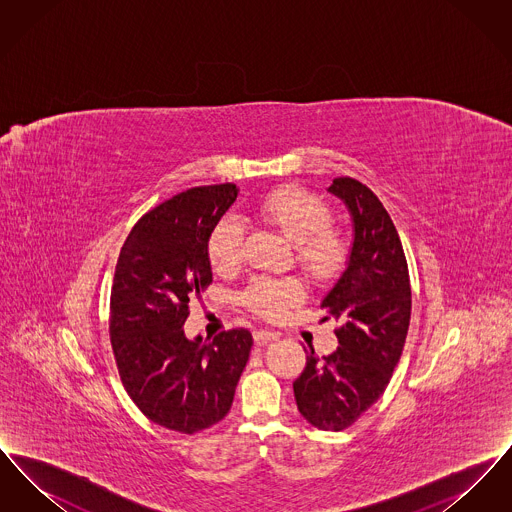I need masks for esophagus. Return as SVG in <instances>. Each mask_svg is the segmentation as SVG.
Returning <instances> with one entry per match:
<instances>
[{
  "label": "esophagus",
  "mask_w": 512,
  "mask_h": 512,
  "mask_svg": "<svg viewBox=\"0 0 512 512\" xmlns=\"http://www.w3.org/2000/svg\"><path fill=\"white\" fill-rule=\"evenodd\" d=\"M253 338L259 345H267L270 341L276 340L278 334L272 332V330H267V328H257V330H253Z\"/></svg>",
  "instance_id": "esophagus-1"
}]
</instances>
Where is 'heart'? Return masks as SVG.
Listing matches in <instances>:
<instances>
[{"label": "heart", "instance_id": "heart-1", "mask_svg": "<svg viewBox=\"0 0 512 512\" xmlns=\"http://www.w3.org/2000/svg\"><path fill=\"white\" fill-rule=\"evenodd\" d=\"M257 215L278 230L295 249L299 268L313 280H330L347 259V245L340 232L328 226L332 213L328 205L311 192L297 186L278 188L265 195ZM244 247V228L234 217L220 219L207 238V259L217 274H228L240 267ZM303 297L295 280L257 278L245 288L242 301L259 317L278 318Z\"/></svg>", "mask_w": 512, "mask_h": 512}]
</instances>
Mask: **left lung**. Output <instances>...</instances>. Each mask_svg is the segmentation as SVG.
<instances>
[{"label": "left lung", "instance_id": "1", "mask_svg": "<svg viewBox=\"0 0 512 512\" xmlns=\"http://www.w3.org/2000/svg\"><path fill=\"white\" fill-rule=\"evenodd\" d=\"M328 192L347 205L353 247L347 268L322 299L324 318L341 322L340 347L307 365L293 382L299 413L320 430L340 432L366 413L390 384L411 322V280L405 251L388 211L355 178H334Z\"/></svg>", "mask_w": 512, "mask_h": 512}]
</instances>
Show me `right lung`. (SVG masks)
I'll use <instances>...</instances> for the list:
<instances>
[{"instance_id":"add662e5","label":"right lung","mask_w":512,"mask_h":512,"mask_svg":"<svg viewBox=\"0 0 512 512\" xmlns=\"http://www.w3.org/2000/svg\"><path fill=\"white\" fill-rule=\"evenodd\" d=\"M236 184L190 188L134 224L115 268L109 336L122 386L159 426L195 434L220 422L249 359V330L188 340L190 299L211 282L207 238Z\"/></svg>"}]
</instances>
